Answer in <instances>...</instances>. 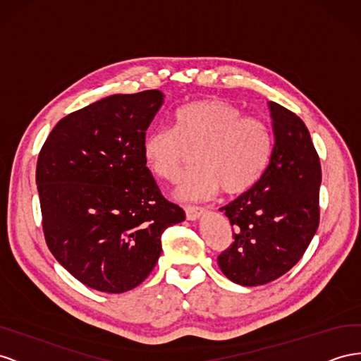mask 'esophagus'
<instances>
[{
	"label": "esophagus",
	"instance_id": "esophagus-1",
	"mask_svg": "<svg viewBox=\"0 0 361 361\" xmlns=\"http://www.w3.org/2000/svg\"><path fill=\"white\" fill-rule=\"evenodd\" d=\"M185 214H187V219L190 221H194V220H199L200 217H203L204 214H207V211H204L203 208H199V207H187L185 208Z\"/></svg>",
	"mask_w": 361,
	"mask_h": 361
}]
</instances>
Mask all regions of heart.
Masks as SVG:
<instances>
[{
    "instance_id": "b5f03b06",
    "label": "heart",
    "mask_w": 361,
    "mask_h": 361,
    "mask_svg": "<svg viewBox=\"0 0 361 361\" xmlns=\"http://www.w3.org/2000/svg\"><path fill=\"white\" fill-rule=\"evenodd\" d=\"M173 124L145 133L142 158L154 176L173 182L188 150L196 149V167L180 178L176 199H208L220 188L241 194L264 174L274 145L270 130L261 120L243 116L237 106L220 99L197 100L174 112Z\"/></svg>"
}]
</instances>
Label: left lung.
Instances as JSON below:
<instances>
[{
	"label": "left lung",
	"mask_w": 361,
	"mask_h": 361,
	"mask_svg": "<svg viewBox=\"0 0 361 361\" xmlns=\"http://www.w3.org/2000/svg\"><path fill=\"white\" fill-rule=\"evenodd\" d=\"M274 147L261 179L221 207L232 246L217 258L228 279L245 287L282 276L304 255L319 226L322 174L311 136L298 115L269 102Z\"/></svg>",
	"instance_id": "1"
}]
</instances>
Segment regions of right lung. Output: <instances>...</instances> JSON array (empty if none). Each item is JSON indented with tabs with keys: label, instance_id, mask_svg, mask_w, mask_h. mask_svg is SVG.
Listing matches in <instances>:
<instances>
[{
	"label": "right lung",
	"instance_id": "obj_1",
	"mask_svg": "<svg viewBox=\"0 0 361 361\" xmlns=\"http://www.w3.org/2000/svg\"><path fill=\"white\" fill-rule=\"evenodd\" d=\"M164 97L158 90L106 97L62 118L39 153L48 249L75 279L104 293L140 286L161 257L164 231L185 220L142 158Z\"/></svg>",
	"mask_w": 361,
	"mask_h": 361
}]
</instances>
